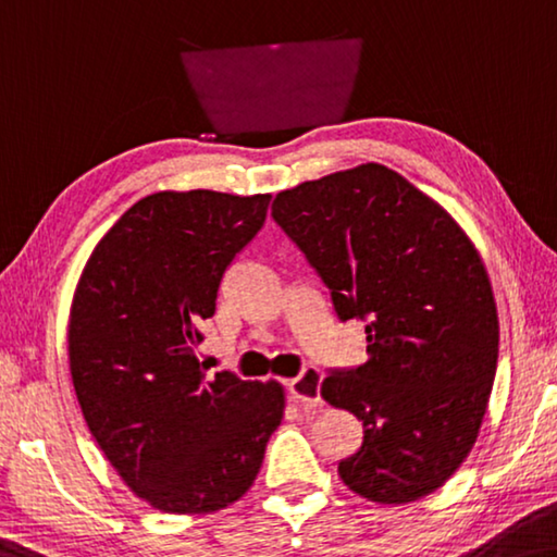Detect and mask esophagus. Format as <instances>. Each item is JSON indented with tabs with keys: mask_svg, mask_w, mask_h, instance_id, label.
Masks as SVG:
<instances>
[{
	"mask_svg": "<svg viewBox=\"0 0 557 557\" xmlns=\"http://www.w3.org/2000/svg\"><path fill=\"white\" fill-rule=\"evenodd\" d=\"M320 382H322L320 369L307 367L302 374L295 376V379H289V382H287L289 399H293L299 406H310V409H317V406H322Z\"/></svg>",
	"mask_w": 557,
	"mask_h": 557,
	"instance_id": "esophagus-1",
	"label": "esophagus"
}]
</instances>
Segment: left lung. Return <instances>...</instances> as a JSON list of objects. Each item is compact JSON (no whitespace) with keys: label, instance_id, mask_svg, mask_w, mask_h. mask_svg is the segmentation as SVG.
<instances>
[{"label":"left lung","instance_id":"obj_1","mask_svg":"<svg viewBox=\"0 0 557 557\" xmlns=\"http://www.w3.org/2000/svg\"><path fill=\"white\" fill-rule=\"evenodd\" d=\"M272 218L330 287L342 322H367L364 364L320 394L364 441L339 461L374 503L434 493L479 436L498 364L488 272L461 225L392 168L364 163L277 193Z\"/></svg>","mask_w":557,"mask_h":557}]
</instances>
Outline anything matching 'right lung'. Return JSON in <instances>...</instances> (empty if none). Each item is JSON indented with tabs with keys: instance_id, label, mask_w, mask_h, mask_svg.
<instances>
[{
	"instance_id": "right-lung-1",
	"label": "right lung",
	"mask_w": 557,
	"mask_h": 557,
	"mask_svg": "<svg viewBox=\"0 0 557 557\" xmlns=\"http://www.w3.org/2000/svg\"><path fill=\"white\" fill-rule=\"evenodd\" d=\"M270 196L163 190L94 247L69 314V367L86 426L123 483L156 510L215 513L250 488L285 389L208 376L200 326Z\"/></svg>"
}]
</instances>
